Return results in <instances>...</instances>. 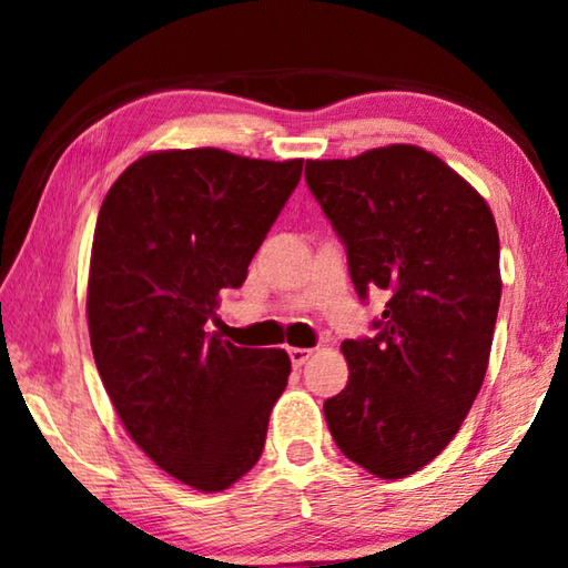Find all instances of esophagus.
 Instances as JSON below:
<instances>
[{
    "label": "esophagus",
    "instance_id": "esophagus-1",
    "mask_svg": "<svg viewBox=\"0 0 568 568\" xmlns=\"http://www.w3.org/2000/svg\"><path fill=\"white\" fill-rule=\"evenodd\" d=\"M287 355H291L293 368H301V365H305L307 361H311L313 351H307V348H287Z\"/></svg>",
    "mask_w": 568,
    "mask_h": 568
}]
</instances>
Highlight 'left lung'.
<instances>
[{"mask_svg":"<svg viewBox=\"0 0 568 568\" xmlns=\"http://www.w3.org/2000/svg\"><path fill=\"white\" fill-rule=\"evenodd\" d=\"M305 180L361 301L376 287L390 295L376 338L343 341L351 376L325 400V420L353 464L410 476L458 434L486 376L501 303L494 213L416 145L307 160Z\"/></svg>","mask_w":568,"mask_h":568,"instance_id":"1","label":"left lung"}]
</instances>
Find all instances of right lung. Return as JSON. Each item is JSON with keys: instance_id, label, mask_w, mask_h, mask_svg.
Segmentation results:
<instances>
[{"instance_id": "1", "label": "right lung", "mask_w": 568, "mask_h": 568, "mask_svg": "<svg viewBox=\"0 0 568 568\" xmlns=\"http://www.w3.org/2000/svg\"><path fill=\"white\" fill-rule=\"evenodd\" d=\"M303 160L217 148L150 152L122 172L92 240L88 323L104 390L130 438L195 491H225L263 454L287 386L281 348L213 331L301 182Z\"/></svg>"}]
</instances>
